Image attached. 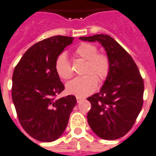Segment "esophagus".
Listing matches in <instances>:
<instances>
[{
	"instance_id": "1",
	"label": "esophagus",
	"mask_w": 156,
	"mask_h": 156,
	"mask_svg": "<svg viewBox=\"0 0 156 156\" xmlns=\"http://www.w3.org/2000/svg\"><path fill=\"white\" fill-rule=\"evenodd\" d=\"M76 99H77V101H78V103H79V102L82 101V100H83V98L80 97H76Z\"/></svg>"
}]
</instances>
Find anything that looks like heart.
<instances>
[{
  "label": "heart",
  "mask_w": 156,
  "mask_h": 156,
  "mask_svg": "<svg viewBox=\"0 0 156 156\" xmlns=\"http://www.w3.org/2000/svg\"><path fill=\"white\" fill-rule=\"evenodd\" d=\"M77 56L87 60L85 73L87 75L78 77L68 83L66 86L68 93L77 97H83L92 93L97 87L98 79L104 81L108 77L110 70V59L106 54L98 52L96 45L83 42L76 48ZM55 69L59 78L69 79L73 77V72L67 55L65 53L57 57Z\"/></svg>",
  "instance_id": "1"
}]
</instances>
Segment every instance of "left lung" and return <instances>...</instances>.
I'll use <instances>...</instances> for the list:
<instances>
[{"mask_svg":"<svg viewBox=\"0 0 156 156\" xmlns=\"http://www.w3.org/2000/svg\"><path fill=\"white\" fill-rule=\"evenodd\" d=\"M99 41L110 59V70L101 91L87 98L91 108L87 122L105 140L120 138L133 126L143 105L144 82L136 63L123 47L105 34L81 37Z\"/></svg>","mask_w":156,"mask_h":156,"instance_id":"1","label":"left lung"}]
</instances>
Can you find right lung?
Segmentation results:
<instances>
[{"label":"right lung","instance_id":"1","mask_svg":"<svg viewBox=\"0 0 156 156\" xmlns=\"http://www.w3.org/2000/svg\"><path fill=\"white\" fill-rule=\"evenodd\" d=\"M73 37L55 36L32 46L15 66L12 77V100L26 133L44 142L55 141L67 127L77 103L69 95L55 97L65 89L55 69L57 57Z\"/></svg>","mask_w":156,"mask_h":156}]
</instances>
